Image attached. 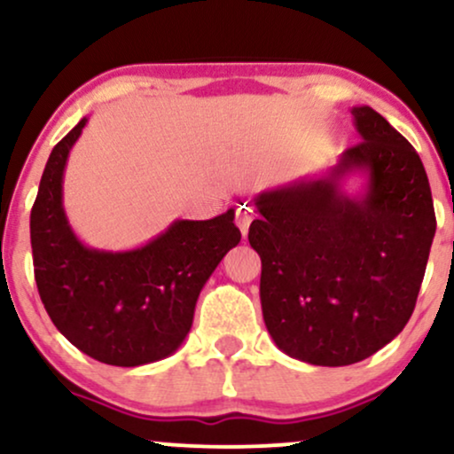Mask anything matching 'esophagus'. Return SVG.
I'll return each mask as SVG.
<instances>
[{
    "label": "esophagus",
    "mask_w": 454,
    "mask_h": 454,
    "mask_svg": "<svg viewBox=\"0 0 454 454\" xmlns=\"http://www.w3.org/2000/svg\"><path fill=\"white\" fill-rule=\"evenodd\" d=\"M249 223H252V209H249V207H239V209H237V226L241 228L243 232H247Z\"/></svg>",
    "instance_id": "1"
}]
</instances>
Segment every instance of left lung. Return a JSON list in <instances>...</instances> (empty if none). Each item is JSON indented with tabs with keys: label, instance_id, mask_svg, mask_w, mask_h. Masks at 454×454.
<instances>
[{
	"label": "left lung",
	"instance_id": "1",
	"mask_svg": "<svg viewBox=\"0 0 454 454\" xmlns=\"http://www.w3.org/2000/svg\"><path fill=\"white\" fill-rule=\"evenodd\" d=\"M361 143L326 179L262 192L249 245L262 260L260 301L279 350L320 367L372 356L408 325L435 211L425 166L382 114L352 108ZM354 169L368 192L350 199L339 181Z\"/></svg>",
	"mask_w": 454,
	"mask_h": 454
}]
</instances>
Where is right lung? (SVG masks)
Wrapping results in <instances>:
<instances>
[{
	"instance_id": "add662e5",
	"label": "right lung",
	"mask_w": 454,
	"mask_h": 454,
	"mask_svg": "<svg viewBox=\"0 0 454 454\" xmlns=\"http://www.w3.org/2000/svg\"><path fill=\"white\" fill-rule=\"evenodd\" d=\"M85 123L81 119L51 151L31 207L35 286L72 346L100 363L137 367L170 356L184 343L202 286L241 241V231L228 209L205 222L176 220L129 252L82 245L66 220L61 181Z\"/></svg>"
}]
</instances>
